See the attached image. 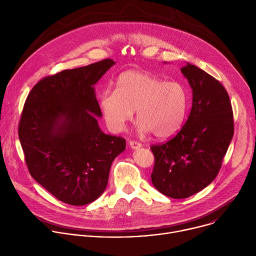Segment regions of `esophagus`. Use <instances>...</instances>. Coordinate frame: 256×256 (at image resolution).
Listing matches in <instances>:
<instances>
[{
  "label": "esophagus",
  "mask_w": 256,
  "mask_h": 256,
  "mask_svg": "<svg viewBox=\"0 0 256 256\" xmlns=\"http://www.w3.org/2000/svg\"><path fill=\"white\" fill-rule=\"evenodd\" d=\"M128 144H130V147L132 149H134V150L140 149V148L142 147V144L138 142H136V140H130V142H128Z\"/></svg>",
  "instance_id": "esophagus-1"
}]
</instances>
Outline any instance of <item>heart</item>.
<instances>
[{
    "label": "heart",
    "instance_id": "1",
    "mask_svg": "<svg viewBox=\"0 0 256 256\" xmlns=\"http://www.w3.org/2000/svg\"><path fill=\"white\" fill-rule=\"evenodd\" d=\"M100 105L112 132H122L136 112L140 132L167 138L184 122L188 92L179 82H164L150 72L130 70L118 76L114 91L102 93Z\"/></svg>",
    "mask_w": 256,
    "mask_h": 256
}]
</instances>
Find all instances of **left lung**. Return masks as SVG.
<instances>
[{
  "instance_id": "left-lung-1",
  "label": "left lung",
  "mask_w": 256,
  "mask_h": 256,
  "mask_svg": "<svg viewBox=\"0 0 256 256\" xmlns=\"http://www.w3.org/2000/svg\"><path fill=\"white\" fill-rule=\"evenodd\" d=\"M181 72L192 89L186 124L162 144H154L151 174L155 188L172 198H186L216 178L234 134L233 112L224 86L194 64Z\"/></svg>"
}]
</instances>
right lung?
<instances>
[{
    "label": "right lung",
    "instance_id": "add662e5",
    "mask_svg": "<svg viewBox=\"0 0 256 256\" xmlns=\"http://www.w3.org/2000/svg\"><path fill=\"white\" fill-rule=\"evenodd\" d=\"M116 62L106 58L62 70L36 84L27 96L18 134L30 175L70 206H84L105 190L126 140L104 134L94 85Z\"/></svg>",
    "mask_w": 256,
    "mask_h": 256
}]
</instances>
